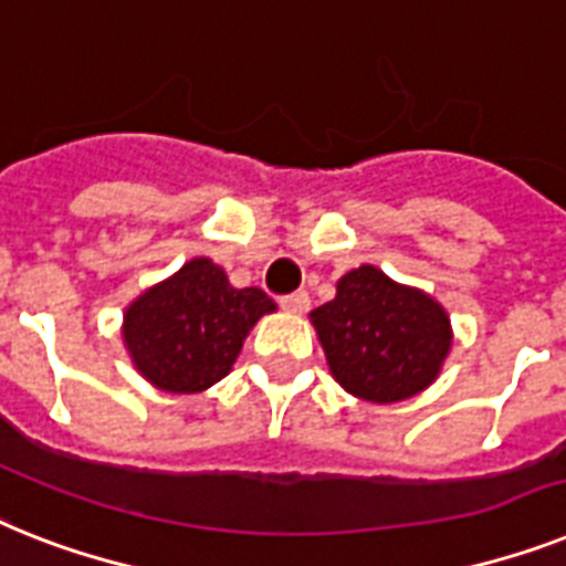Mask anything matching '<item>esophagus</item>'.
<instances>
[{
  "label": "esophagus",
  "instance_id": "34e87169",
  "mask_svg": "<svg viewBox=\"0 0 566 566\" xmlns=\"http://www.w3.org/2000/svg\"><path fill=\"white\" fill-rule=\"evenodd\" d=\"M280 310L289 312V315H303V312L310 310V294L294 292L286 294V297H280Z\"/></svg>",
  "mask_w": 566,
  "mask_h": 566
}]
</instances>
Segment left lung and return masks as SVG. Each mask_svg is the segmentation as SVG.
I'll list each match as a JSON object with an SVG mask.
<instances>
[{"label": "left lung", "mask_w": 566, "mask_h": 566, "mask_svg": "<svg viewBox=\"0 0 566 566\" xmlns=\"http://www.w3.org/2000/svg\"><path fill=\"white\" fill-rule=\"evenodd\" d=\"M329 373L356 399L390 405L422 394L442 373L454 329L422 289L401 286L376 265H358L335 297L310 312Z\"/></svg>", "instance_id": "left-lung-1"}]
</instances>
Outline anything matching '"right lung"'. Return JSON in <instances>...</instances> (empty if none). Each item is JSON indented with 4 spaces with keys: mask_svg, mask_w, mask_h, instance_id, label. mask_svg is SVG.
<instances>
[{
    "mask_svg": "<svg viewBox=\"0 0 566 566\" xmlns=\"http://www.w3.org/2000/svg\"><path fill=\"white\" fill-rule=\"evenodd\" d=\"M277 303L231 286L226 269L193 256L124 310L120 338L133 367L165 394H202L231 373L242 344Z\"/></svg>",
    "mask_w": 566,
    "mask_h": 566,
    "instance_id": "right-lung-1",
    "label": "right lung"
}]
</instances>
